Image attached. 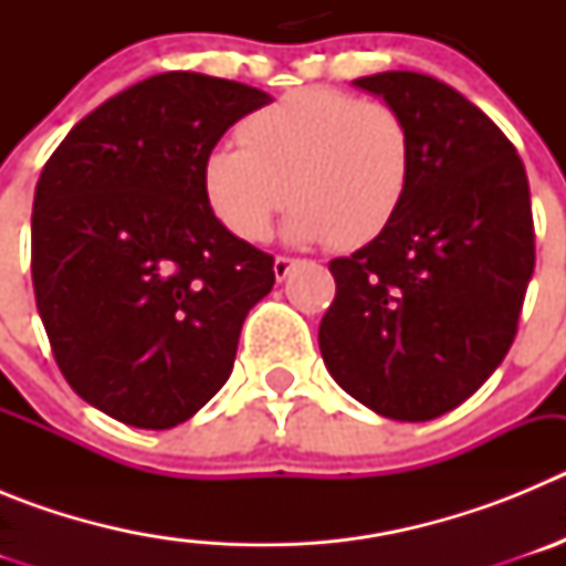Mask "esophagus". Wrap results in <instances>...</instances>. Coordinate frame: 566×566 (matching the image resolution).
Listing matches in <instances>:
<instances>
[{"mask_svg":"<svg viewBox=\"0 0 566 566\" xmlns=\"http://www.w3.org/2000/svg\"><path fill=\"white\" fill-rule=\"evenodd\" d=\"M294 269V260L292 258H274V277H277V283H283V280L289 277V272Z\"/></svg>","mask_w":566,"mask_h":566,"instance_id":"1","label":"esophagus"}]
</instances>
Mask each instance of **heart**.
I'll return each instance as SVG.
<instances>
[{
    "mask_svg": "<svg viewBox=\"0 0 566 566\" xmlns=\"http://www.w3.org/2000/svg\"><path fill=\"white\" fill-rule=\"evenodd\" d=\"M243 147H214L203 195L214 218L258 243L289 201L294 243L357 249L388 229L411 181V133L385 102L334 87L294 90L240 127Z\"/></svg>",
    "mask_w": 566,
    "mask_h": 566,
    "instance_id": "heart-1",
    "label": "heart"
}]
</instances>
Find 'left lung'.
Instances as JSON below:
<instances>
[{"label": "left lung", "instance_id": "obj_1", "mask_svg": "<svg viewBox=\"0 0 566 566\" xmlns=\"http://www.w3.org/2000/svg\"><path fill=\"white\" fill-rule=\"evenodd\" d=\"M354 87L411 133V181L379 238L332 260L319 354L345 394L428 422L482 388L513 345L536 266L527 172L488 115L444 82L388 70Z\"/></svg>", "mask_w": 566, "mask_h": 566}]
</instances>
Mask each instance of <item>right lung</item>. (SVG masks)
Returning a JSON list of instances; mask_svg holds the SVG:
<instances>
[{
    "label": "right lung",
    "mask_w": 566,
    "mask_h": 566,
    "mask_svg": "<svg viewBox=\"0 0 566 566\" xmlns=\"http://www.w3.org/2000/svg\"><path fill=\"white\" fill-rule=\"evenodd\" d=\"M269 93L172 70L84 115L39 175L30 272L70 388L133 428L187 422L232 374L272 254L234 238L203 161Z\"/></svg>",
    "instance_id": "right-lung-1"
}]
</instances>
